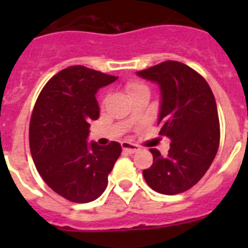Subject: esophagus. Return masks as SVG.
Returning <instances> with one entry per match:
<instances>
[{
  "label": "esophagus",
  "mask_w": 248,
  "mask_h": 248,
  "mask_svg": "<svg viewBox=\"0 0 248 248\" xmlns=\"http://www.w3.org/2000/svg\"><path fill=\"white\" fill-rule=\"evenodd\" d=\"M122 148L123 150L125 151V153H129V154H134V153H137V151L140 150L139 146L135 145V144L128 143V141H123Z\"/></svg>",
  "instance_id": "obj_1"
}]
</instances>
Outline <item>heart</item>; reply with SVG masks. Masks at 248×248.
<instances>
[{
	"label": "heart",
	"mask_w": 248,
	"mask_h": 248,
	"mask_svg": "<svg viewBox=\"0 0 248 248\" xmlns=\"http://www.w3.org/2000/svg\"><path fill=\"white\" fill-rule=\"evenodd\" d=\"M143 87H144V85H140V84H129L128 89H129V92H130V94H131L133 92L138 91V89H140V88H143Z\"/></svg>",
	"instance_id": "obj_1"
}]
</instances>
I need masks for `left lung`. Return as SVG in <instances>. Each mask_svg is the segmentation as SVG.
Masks as SVG:
<instances>
[{
  "instance_id": "8db88e82",
  "label": "left lung",
  "mask_w": 248,
  "mask_h": 248,
  "mask_svg": "<svg viewBox=\"0 0 248 248\" xmlns=\"http://www.w3.org/2000/svg\"><path fill=\"white\" fill-rule=\"evenodd\" d=\"M137 74L159 85V134L171 140L166 156L150 149L154 163L143 171L144 179L160 194H180L200 181L216 156L220 144L216 100L202 77L176 61Z\"/></svg>"
}]
</instances>
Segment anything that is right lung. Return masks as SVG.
Segmentation results:
<instances>
[{"label": "right lung", "mask_w": 248, "mask_h": 248, "mask_svg": "<svg viewBox=\"0 0 248 248\" xmlns=\"http://www.w3.org/2000/svg\"><path fill=\"white\" fill-rule=\"evenodd\" d=\"M118 77L83 65L58 72L43 87L30 123V148L50 189L73 202H91L104 192L122 154L117 141L88 143L89 122L99 118L95 94Z\"/></svg>", "instance_id": "obj_1"}]
</instances>
